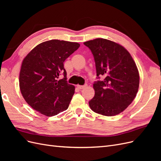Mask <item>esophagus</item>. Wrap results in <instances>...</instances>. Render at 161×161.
Returning <instances> with one entry per match:
<instances>
[{
	"instance_id": "esophagus-1",
	"label": "esophagus",
	"mask_w": 161,
	"mask_h": 161,
	"mask_svg": "<svg viewBox=\"0 0 161 161\" xmlns=\"http://www.w3.org/2000/svg\"><path fill=\"white\" fill-rule=\"evenodd\" d=\"M86 86H87V85L85 84V85H77V87H78V88H79V89H83L86 88Z\"/></svg>"
}]
</instances>
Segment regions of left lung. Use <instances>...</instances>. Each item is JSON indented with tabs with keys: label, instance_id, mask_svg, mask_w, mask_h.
<instances>
[{
	"label": "left lung",
	"instance_id": "left-lung-1",
	"mask_svg": "<svg viewBox=\"0 0 161 161\" xmlns=\"http://www.w3.org/2000/svg\"><path fill=\"white\" fill-rule=\"evenodd\" d=\"M95 62L97 79L93 84L95 96L89 104L97 114L114 116L131 103L138 92L140 76L132 57L124 47L106 39L84 42Z\"/></svg>",
	"mask_w": 161,
	"mask_h": 161
}]
</instances>
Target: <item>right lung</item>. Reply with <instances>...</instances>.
<instances>
[{
  "mask_svg": "<svg viewBox=\"0 0 161 161\" xmlns=\"http://www.w3.org/2000/svg\"><path fill=\"white\" fill-rule=\"evenodd\" d=\"M79 47L76 42L52 40L40 43L24 58L19 87L33 109L50 117L69 108L75 87L67 83L64 62ZM61 73L64 78L58 80Z\"/></svg>",
  "mask_w": 161,
  "mask_h": 161,
  "instance_id": "obj_1",
  "label": "right lung"
}]
</instances>
